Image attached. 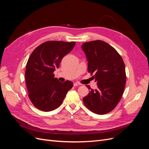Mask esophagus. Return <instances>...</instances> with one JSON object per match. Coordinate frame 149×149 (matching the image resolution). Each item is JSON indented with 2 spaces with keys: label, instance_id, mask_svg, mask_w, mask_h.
<instances>
[{
  "label": "esophagus",
  "instance_id": "34e87169",
  "mask_svg": "<svg viewBox=\"0 0 149 149\" xmlns=\"http://www.w3.org/2000/svg\"><path fill=\"white\" fill-rule=\"evenodd\" d=\"M80 85H81V83H79L78 82H76L74 83V86H80Z\"/></svg>",
  "mask_w": 149,
  "mask_h": 149
}]
</instances>
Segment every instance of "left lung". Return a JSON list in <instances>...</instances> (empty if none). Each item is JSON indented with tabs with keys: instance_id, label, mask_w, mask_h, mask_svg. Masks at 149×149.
I'll return each instance as SVG.
<instances>
[{
	"instance_id": "1",
	"label": "left lung",
	"mask_w": 149,
	"mask_h": 149,
	"mask_svg": "<svg viewBox=\"0 0 149 149\" xmlns=\"http://www.w3.org/2000/svg\"><path fill=\"white\" fill-rule=\"evenodd\" d=\"M87 57L88 73L95 78L97 89H91L83 98L89 110L97 114H105L118 104L126 82L125 65L119 53L102 40L84 43L81 47Z\"/></svg>"
}]
</instances>
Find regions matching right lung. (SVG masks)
<instances>
[{
    "instance_id": "add662e5",
    "label": "right lung",
    "mask_w": 149,
    "mask_h": 149,
    "mask_svg": "<svg viewBox=\"0 0 149 149\" xmlns=\"http://www.w3.org/2000/svg\"><path fill=\"white\" fill-rule=\"evenodd\" d=\"M75 44V42L47 41L31 53L26 65L25 82L30 100L37 109L45 112L56 109L73 86L70 81L61 83L54 78L53 72Z\"/></svg>"
}]
</instances>
